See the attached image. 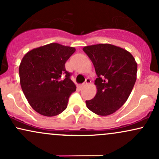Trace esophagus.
I'll return each instance as SVG.
<instances>
[{"instance_id":"34e87169","label":"esophagus","mask_w":159,"mask_h":159,"mask_svg":"<svg viewBox=\"0 0 159 159\" xmlns=\"http://www.w3.org/2000/svg\"><path fill=\"white\" fill-rule=\"evenodd\" d=\"M91 82V80H90V78H87V79H86V81H85V82L84 84H82L81 85V87H84V86H86V85H87V84H90Z\"/></svg>"}]
</instances>
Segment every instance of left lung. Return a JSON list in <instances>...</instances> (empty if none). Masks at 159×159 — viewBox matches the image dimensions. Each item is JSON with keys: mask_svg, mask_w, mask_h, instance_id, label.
Here are the masks:
<instances>
[{"mask_svg": "<svg viewBox=\"0 0 159 159\" xmlns=\"http://www.w3.org/2000/svg\"><path fill=\"white\" fill-rule=\"evenodd\" d=\"M93 63L97 78V93L87 100L89 110L107 116L120 108L126 102L136 81L138 66L125 49L110 44L89 45L83 48Z\"/></svg>", "mask_w": 159, "mask_h": 159, "instance_id": "obj_1", "label": "left lung"}]
</instances>
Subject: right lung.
<instances>
[{
  "label": "right lung",
  "mask_w": 159,
  "mask_h": 159,
  "mask_svg": "<svg viewBox=\"0 0 159 159\" xmlns=\"http://www.w3.org/2000/svg\"><path fill=\"white\" fill-rule=\"evenodd\" d=\"M75 52L72 47L50 43L24 56L19 66L21 87L30 106L39 114L56 116L67 107L76 87L65 63Z\"/></svg>",
  "instance_id": "add662e5"
}]
</instances>
